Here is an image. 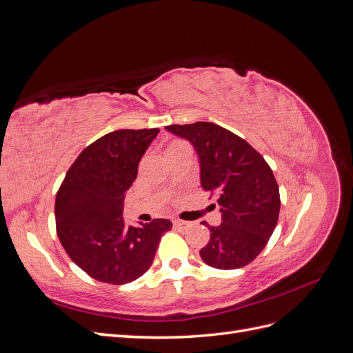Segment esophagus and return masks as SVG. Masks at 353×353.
I'll return each instance as SVG.
<instances>
[{
    "mask_svg": "<svg viewBox=\"0 0 353 353\" xmlns=\"http://www.w3.org/2000/svg\"><path fill=\"white\" fill-rule=\"evenodd\" d=\"M174 225H175V227H178V228H187V227H190V225H191V222H188V221H181V219H175V221H174Z\"/></svg>",
    "mask_w": 353,
    "mask_h": 353,
    "instance_id": "obj_1",
    "label": "esophagus"
}]
</instances>
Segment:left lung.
<instances>
[{"mask_svg": "<svg viewBox=\"0 0 353 353\" xmlns=\"http://www.w3.org/2000/svg\"><path fill=\"white\" fill-rule=\"evenodd\" d=\"M196 148L203 190L218 194L222 222L208 225L205 263L237 270L250 263L268 243L279 222L280 188L270 165L239 135L210 122L166 126Z\"/></svg>", "mask_w": 353, "mask_h": 353, "instance_id": "obj_1", "label": "left lung"}]
</instances>
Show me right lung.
Instances as JSON below:
<instances>
[{
	"label": "right lung",
	"mask_w": 353,
	"mask_h": 353,
	"mask_svg": "<svg viewBox=\"0 0 353 353\" xmlns=\"http://www.w3.org/2000/svg\"><path fill=\"white\" fill-rule=\"evenodd\" d=\"M159 134L121 130L90 144L74 160L56 197V227L69 258L94 280L126 284L150 268L169 219L126 225L122 212L138 163Z\"/></svg>",
	"instance_id": "obj_1"
}]
</instances>
